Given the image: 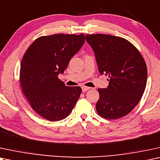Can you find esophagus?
<instances>
[{"mask_svg": "<svg viewBox=\"0 0 160 160\" xmlns=\"http://www.w3.org/2000/svg\"><path fill=\"white\" fill-rule=\"evenodd\" d=\"M91 88L90 87H87V86H82V92H86V91H87L88 90H89Z\"/></svg>", "mask_w": 160, "mask_h": 160, "instance_id": "1", "label": "esophagus"}]
</instances>
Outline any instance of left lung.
Instances as JSON below:
<instances>
[{
    "instance_id": "8db88e82",
    "label": "left lung",
    "mask_w": 160,
    "mask_h": 160,
    "mask_svg": "<svg viewBox=\"0 0 160 160\" xmlns=\"http://www.w3.org/2000/svg\"><path fill=\"white\" fill-rule=\"evenodd\" d=\"M99 72L108 75L107 88H99L96 105L104 118L118 119L129 114L140 102L146 88L147 67L138 49L123 38L108 34H86Z\"/></svg>"
}]
</instances>
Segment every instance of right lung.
<instances>
[{"label":"right lung","instance_id":"right-lung-1","mask_svg":"<svg viewBox=\"0 0 160 160\" xmlns=\"http://www.w3.org/2000/svg\"><path fill=\"white\" fill-rule=\"evenodd\" d=\"M84 42L83 33L44 36L23 55L20 72L22 92L34 111L47 120L67 118L80 97V87L67 86L58 77Z\"/></svg>","mask_w":160,"mask_h":160}]
</instances>
